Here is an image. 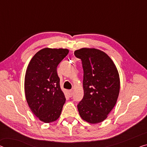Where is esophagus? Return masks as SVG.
I'll return each mask as SVG.
<instances>
[{"mask_svg":"<svg viewBox=\"0 0 147 147\" xmlns=\"http://www.w3.org/2000/svg\"><path fill=\"white\" fill-rule=\"evenodd\" d=\"M68 94H69V97H72L73 94V91L72 90H70L68 91Z\"/></svg>","mask_w":147,"mask_h":147,"instance_id":"esophagus-1","label":"esophagus"}]
</instances>
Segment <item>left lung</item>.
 I'll return each mask as SVG.
<instances>
[{"label":"left lung","instance_id":"obj_1","mask_svg":"<svg viewBox=\"0 0 147 147\" xmlns=\"http://www.w3.org/2000/svg\"><path fill=\"white\" fill-rule=\"evenodd\" d=\"M84 71V97L77 108L80 117L90 123L104 121L115 106L119 93V73L110 57L100 50L82 49L74 51Z\"/></svg>","mask_w":147,"mask_h":147}]
</instances>
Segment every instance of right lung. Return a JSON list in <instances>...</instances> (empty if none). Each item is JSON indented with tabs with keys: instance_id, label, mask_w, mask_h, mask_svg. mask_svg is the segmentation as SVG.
<instances>
[{
	"instance_id": "obj_1",
	"label": "right lung",
	"mask_w": 147,
	"mask_h": 147,
	"mask_svg": "<svg viewBox=\"0 0 147 147\" xmlns=\"http://www.w3.org/2000/svg\"><path fill=\"white\" fill-rule=\"evenodd\" d=\"M69 53L67 49H44L33 57L25 76L24 88L30 109L39 120L51 123L59 117L66 98L57 67Z\"/></svg>"
}]
</instances>
